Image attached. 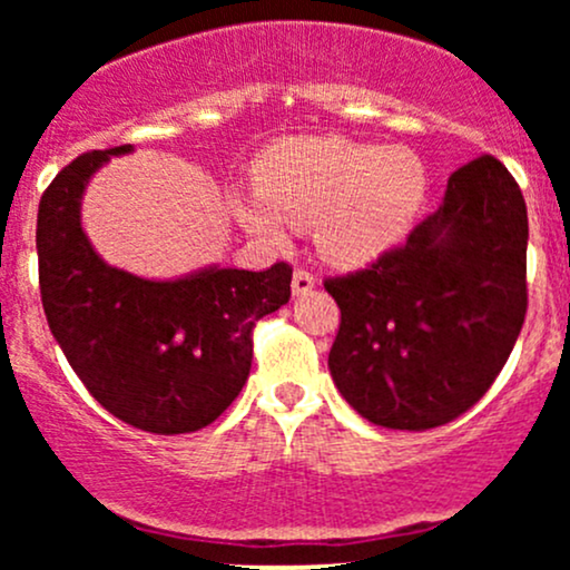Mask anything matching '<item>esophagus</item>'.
I'll return each mask as SVG.
<instances>
[{"instance_id":"1","label":"esophagus","mask_w":570,"mask_h":570,"mask_svg":"<svg viewBox=\"0 0 570 570\" xmlns=\"http://www.w3.org/2000/svg\"><path fill=\"white\" fill-rule=\"evenodd\" d=\"M313 286H316V276L303 271V267H297V271H294V276H292V294H294V297H305V294L311 292Z\"/></svg>"}]
</instances>
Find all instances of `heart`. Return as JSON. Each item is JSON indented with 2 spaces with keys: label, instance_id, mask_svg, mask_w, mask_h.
<instances>
[{
  "label": "heart",
  "instance_id": "heart-1",
  "mask_svg": "<svg viewBox=\"0 0 570 570\" xmlns=\"http://www.w3.org/2000/svg\"><path fill=\"white\" fill-rule=\"evenodd\" d=\"M431 174L410 147L292 136L259 155L254 193L235 189L230 212L246 233L281 244L286 225L311 227L330 263L356 267L394 248L426 206Z\"/></svg>",
  "mask_w": 570,
  "mask_h": 570
}]
</instances>
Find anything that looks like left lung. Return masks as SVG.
Returning a JSON list of instances; mask_svg holds the SVG:
<instances>
[{
    "label": "left lung",
    "mask_w": 570,
    "mask_h": 570,
    "mask_svg": "<svg viewBox=\"0 0 570 570\" xmlns=\"http://www.w3.org/2000/svg\"><path fill=\"white\" fill-rule=\"evenodd\" d=\"M528 208L493 155L448 179L442 206L404 246L326 278L340 307L330 372L370 423L444 426L480 402L528 311Z\"/></svg>",
    "instance_id": "1"
}]
</instances>
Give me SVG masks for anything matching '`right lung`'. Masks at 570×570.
Returning <instances> with one entry per match:
<instances>
[{"mask_svg": "<svg viewBox=\"0 0 570 570\" xmlns=\"http://www.w3.org/2000/svg\"><path fill=\"white\" fill-rule=\"evenodd\" d=\"M130 144L71 160L39 200V292L50 332L90 396L128 426L189 434L233 404L252 330L292 297V267H200L149 281L104 263L82 230L90 176Z\"/></svg>", "mask_w": 570, "mask_h": 570, "instance_id": "right-lung-1", "label": "right lung"}]
</instances>
